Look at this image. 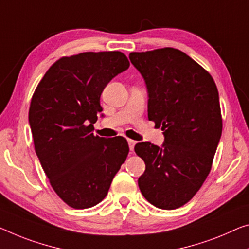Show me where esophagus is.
Returning <instances> with one entry per match:
<instances>
[{
  "label": "esophagus",
  "instance_id": "esophagus-1",
  "mask_svg": "<svg viewBox=\"0 0 249 249\" xmlns=\"http://www.w3.org/2000/svg\"><path fill=\"white\" fill-rule=\"evenodd\" d=\"M128 143H129V148H130V151H133V149H135L136 146V141L132 140V139H128Z\"/></svg>",
  "mask_w": 249,
  "mask_h": 249
}]
</instances>
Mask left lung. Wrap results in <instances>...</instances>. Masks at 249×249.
I'll use <instances>...</instances> for the list:
<instances>
[{"label": "left lung", "instance_id": "obj_1", "mask_svg": "<svg viewBox=\"0 0 249 249\" xmlns=\"http://www.w3.org/2000/svg\"><path fill=\"white\" fill-rule=\"evenodd\" d=\"M130 61L146 81L148 119L161 127V148L148 141L135 146L146 163L138 179L143 197L171 210L187 204L213 166L223 119L213 76L178 49L131 52Z\"/></svg>", "mask_w": 249, "mask_h": 249}]
</instances>
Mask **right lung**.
<instances>
[{
  "label": "right lung",
  "instance_id": "1",
  "mask_svg": "<svg viewBox=\"0 0 249 249\" xmlns=\"http://www.w3.org/2000/svg\"><path fill=\"white\" fill-rule=\"evenodd\" d=\"M120 51L82 52L55 61L37 85L29 110L34 149L53 190L74 209L107 196L125 161L124 137L94 136L106 86L129 68Z\"/></svg>",
  "mask_w": 249,
  "mask_h": 249
}]
</instances>
